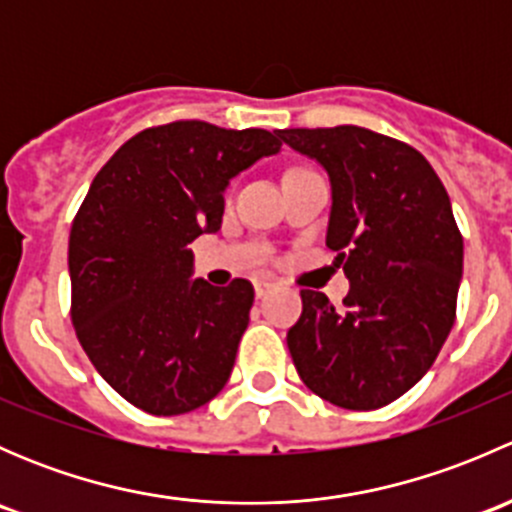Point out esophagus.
Returning <instances> with one entry per match:
<instances>
[{
	"mask_svg": "<svg viewBox=\"0 0 512 512\" xmlns=\"http://www.w3.org/2000/svg\"><path fill=\"white\" fill-rule=\"evenodd\" d=\"M277 285L272 280H265V277H260V280H255V294L257 297H267V294L272 292V289H275Z\"/></svg>",
	"mask_w": 512,
	"mask_h": 512,
	"instance_id": "1",
	"label": "esophagus"
}]
</instances>
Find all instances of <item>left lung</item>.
I'll use <instances>...</instances> for the list:
<instances>
[{"label":"left lung","instance_id":"1","mask_svg":"<svg viewBox=\"0 0 512 512\" xmlns=\"http://www.w3.org/2000/svg\"><path fill=\"white\" fill-rule=\"evenodd\" d=\"M332 180L327 245L352 287L344 309L302 289L287 347L309 391L374 411L426 374L456 322L463 235L436 170L409 143L361 126L287 128Z\"/></svg>","mask_w":512,"mask_h":512}]
</instances>
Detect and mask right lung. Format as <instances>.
Segmentation results:
<instances>
[{"label":"right lung","instance_id":"right-lung-1","mask_svg":"<svg viewBox=\"0 0 512 512\" xmlns=\"http://www.w3.org/2000/svg\"><path fill=\"white\" fill-rule=\"evenodd\" d=\"M280 133L173 121L123 143L69 235L71 322L98 374L136 409L178 416L223 391L250 322L247 280H190V242L223 225V190Z\"/></svg>","mask_w":512,"mask_h":512}]
</instances>
